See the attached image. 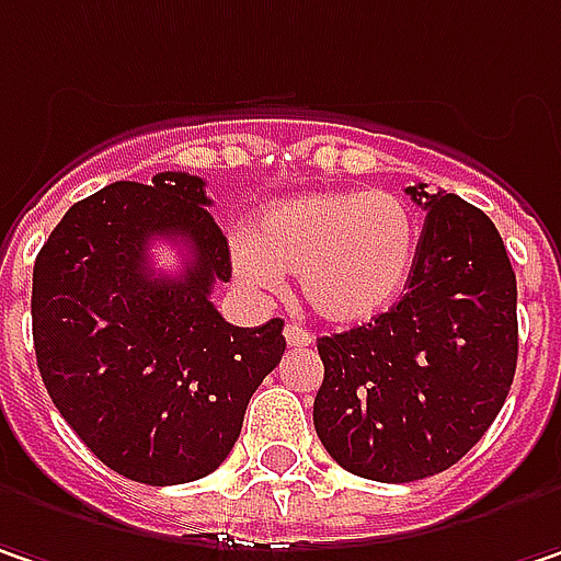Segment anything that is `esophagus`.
<instances>
[{"label":"esophagus","instance_id":"obj_1","mask_svg":"<svg viewBox=\"0 0 561 561\" xmlns=\"http://www.w3.org/2000/svg\"><path fill=\"white\" fill-rule=\"evenodd\" d=\"M285 343H288L291 350H298V346H311L314 336L305 331V328H298V324H288V328H285Z\"/></svg>","mask_w":561,"mask_h":561}]
</instances>
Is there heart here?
Wrapping results in <instances>:
<instances>
[{
  "label": "heart",
  "instance_id": "obj_1",
  "mask_svg": "<svg viewBox=\"0 0 561 561\" xmlns=\"http://www.w3.org/2000/svg\"><path fill=\"white\" fill-rule=\"evenodd\" d=\"M414 211L391 192H311L273 205L237 243L240 279L276 291L298 276L308 308L340 328L385 314L417 260Z\"/></svg>",
  "mask_w": 561,
  "mask_h": 561
}]
</instances>
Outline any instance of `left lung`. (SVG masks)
Wrapping results in <instances>:
<instances>
[{"label":"left lung","mask_w":561,"mask_h":561,"mask_svg":"<svg viewBox=\"0 0 561 561\" xmlns=\"http://www.w3.org/2000/svg\"><path fill=\"white\" fill-rule=\"evenodd\" d=\"M408 195L427 211L408 291L376 321L318 340L314 431L346 472L391 484L456 466L517 369V276L497 228L424 182Z\"/></svg>","instance_id":"8db88e82"}]
</instances>
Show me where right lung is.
<instances>
[{
  "instance_id": "1",
  "label": "right lung",
  "mask_w": 561,
  "mask_h": 561,
  "mask_svg": "<svg viewBox=\"0 0 561 561\" xmlns=\"http://www.w3.org/2000/svg\"><path fill=\"white\" fill-rule=\"evenodd\" d=\"M208 205L188 173L112 182L77 202L34 260L31 331L47 394L130 482L215 472L285 353L279 318L233 328L211 305L215 282H230V250ZM153 239L186 247L179 277L152 273Z\"/></svg>"
}]
</instances>
